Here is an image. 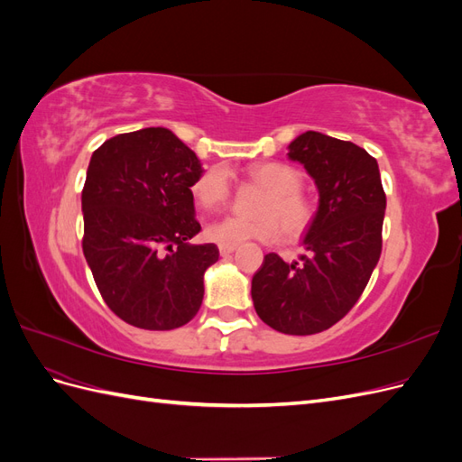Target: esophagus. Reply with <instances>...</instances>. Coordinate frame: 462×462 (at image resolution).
<instances>
[{"instance_id":"obj_1","label":"esophagus","mask_w":462,"mask_h":462,"mask_svg":"<svg viewBox=\"0 0 462 462\" xmlns=\"http://www.w3.org/2000/svg\"><path fill=\"white\" fill-rule=\"evenodd\" d=\"M236 246L235 245H219V254L221 256H229L231 253H235Z\"/></svg>"}]
</instances>
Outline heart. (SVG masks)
I'll return each mask as SVG.
<instances>
[{"mask_svg":"<svg viewBox=\"0 0 462 462\" xmlns=\"http://www.w3.org/2000/svg\"><path fill=\"white\" fill-rule=\"evenodd\" d=\"M248 179L268 190L258 202L260 217L226 216L206 227V236L217 245H243L246 241L273 243L283 231L287 241H297L310 231L316 219V204L304 194L302 173L283 162H265L248 170ZM192 197L204 209H217L231 197L227 173L221 167L204 171L192 185Z\"/></svg>","mask_w":462,"mask_h":462,"instance_id":"b5f03b06","label":"heart"}]
</instances>
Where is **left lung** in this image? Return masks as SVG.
<instances>
[{"label":"left lung","mask_w":462,"mask_h":462,"mask_svg":"<svg viewBox=\"0 0 462 462\" xmlns=\"http://www.w3.org/2000/svg\"><path fill=\"white\" fill-rule=\"evenodd\" d=\"M319 190V208L304 236L309 254L287 263L270 253L253 277L263 324L287 335L329 329L351 312L382 254L385 192L377 162L348 141L306 131L289 144Z\"/></svg>","instance_id":"left-lung-1"}]
</instances>
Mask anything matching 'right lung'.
<instances>
[{
  "instance_id": "1",
  "label": "right lung",
  "mask_w": 462,
  "mask_h": 462,
  "mask_svg": "<svg viewBox=\"0 0 462 462\" xmlns=\"http://www.w3.org/2000/svg\"><path fill=\"white\" fill-rule=\"evenodd\" d=\"M202 167L167 129L109 138L94 150L82 189V253L109 310L127 324L165 331L189 324L204 297L214 243L200 231L190 187Z\"/></svg>"
}]
</instances>
